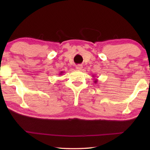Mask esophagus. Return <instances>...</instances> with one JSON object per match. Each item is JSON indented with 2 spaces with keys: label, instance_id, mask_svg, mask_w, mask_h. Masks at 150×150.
Returning a JSON list of instances; mask_svg holds the SVG:
<instances>
[{
  "label": "esophagus",
  "instance_id": "1",
  "mask_svg": "<svg viewBox=\"0 0 150 150\" xmlns=\"http://www.w3.org/2000/svg\"><path fill=\"white\" fill-rule=\"evenodd\" d=\"M82 68H83L82 65H77V66H76V69H77V70H81L82 69Z\"/></svg>",
  "mask_w": 150,
  "mask_h": 150
}]
</instances>
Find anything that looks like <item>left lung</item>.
Segmentation results:
<instances>
[{
    "instance_id": "obj_1",
    "label": "left lung",
    "mask_w": 150,
    "mask_h": 150,
    "mask_svg": "<svg viewBox=\"0 0 150 150\" xmlns=\"http://www.w3.org/2000/svg\"><path fill=\"white\" fill-rule=\"evenodd\" d=\"M92 77H93V78L94 79V83H97L98 79H96V78H95V77H96V76L93 75L92 76Z\"/></svg>"
}]
</instances>
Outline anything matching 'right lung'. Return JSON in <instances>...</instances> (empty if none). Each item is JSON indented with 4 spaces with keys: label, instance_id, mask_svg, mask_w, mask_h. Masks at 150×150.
Instances as JSON below:
<instances>
[{
    "label": "right lung",
    "instance_id": "1",
    "mask_svg": "<svg viewBox=\"0 0 150 150\" xmlns=\"http://www.w3.org/2000/svg\"><path fill=\"white\" fill-rule=\"evenodd\" d=\"M63 73H64L63 71H61V72H60V73H59V75H63Z\"/></svg>",
    "mask_w": 150,
    "mask_h": 150
}]
</instances>
